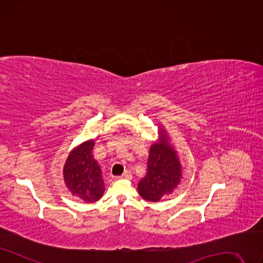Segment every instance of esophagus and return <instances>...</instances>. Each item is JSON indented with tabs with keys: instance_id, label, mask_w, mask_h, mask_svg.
I'll list each match as a JSON object with an SVG mask.
<instances>
[{
	"instance_id": "34e87169",
	"label": "esophagus",
	"mask_w": 263,
	"mask_h": 263,
	"mask_svg": "<svg viewBox=\"0 0 263 263\" xmlns=\"http://www.w3.org/2000/svg\"><path fill=\"white\" fill-rule=\"evenodd\" d=\"M131 174L130 173H128V172H125L124 174H122V176L119 178V179H125V180H131Z\"/></svg>"
}]
</instances>
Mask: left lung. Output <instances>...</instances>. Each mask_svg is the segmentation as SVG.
<instances>
[{"mask_svg":"<svg viewBox=\"0 0 263 263\" xmlns=\"http://www.w3.org/2000/svg\"><path fill=\"white\" fill-rule=\"evenodd\" d=\"M183 179V168L176 147L167 131L158 125V140L149 147L147 172L138 184L143 199L157 202L170 196Z\"/></svg>","mask_w":263,"mask_h":263,"instance_id":"left-lung-1","label":"left lung"}]
</instances>
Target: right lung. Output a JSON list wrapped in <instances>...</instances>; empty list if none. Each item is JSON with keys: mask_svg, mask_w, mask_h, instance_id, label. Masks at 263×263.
Returning <instances> with one entry per match:
<instances>
[{"mask_svg": "<svg viewBox=\"0 0 263 263\" xmlns=\"http://www.w3.org/2000/svg\"><path fill=\"white\" fill-rule=\"evenodd\" d=\"M95 140H87L76 146L68 155L63 174L66 187L71 195L91 203L100 200L105 192L102 169L94 157Z\"/></svg>", "mask_w": 263, "mask_h": 263, "instance_id": "add662e5", "label": "right lung"}]
</instances>
